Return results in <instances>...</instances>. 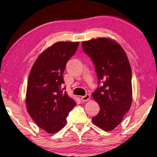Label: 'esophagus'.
Returning a JSON list of instances; mask_svg holds the SVG:
<instances>
[{
  "mask_svg": "<svg viewBox=\"0 0 157 157\" xmlns=\"http://www.w3.org/2000/svg\"><path fill=\"white\" fill-rule=\"evenodd\" d=\"M90 94H86V95L82 96L81 99L82 100V101H87L90 99Z\"/></svg>",
  "mask_w": 157,
  "mask_h": 157,
  "instance_id": "34e87169",
  "label": "esophagus"
}]
</instances>
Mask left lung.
I'll return each instance as SVG.
<instances>
[{"label":"left lung","mask_w":157,"mask_h":157,"mask_svg":"<svg viewBox=\"0 0 157 157\" xmlns=\"http://www.w3.org/2000/svg\"><path fill=\"white\" fill-rule=\"evenodd\" d=\"M82 49L93 62L98 86L92 93L100 107L92 121L100 128L109 131L121 123L132 103L131 69L123 48L105 38L83 42Z\"/></svg>","instance_id":"obj_1"}]
</instances>
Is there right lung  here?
I'll use <instances>...</instances> for the list:
<instances>
[{"label": "right lung", "mask_w": 157, "mask_h": 157, "mask_svg": "<svg viewBox=\"0 0 157 157\" xmlns=\"http://www.w3.org/2000/svg\"><path fill=\"white\" fill-rule=\"evenodd\" d=\"M79 42H59L40 54L32 67L26 90L28 113L48 133L65 126L70 111L76 105L66 91L63 74Z\"/></svg>", "instance_id": "right-lung-1"}]
</instances>
